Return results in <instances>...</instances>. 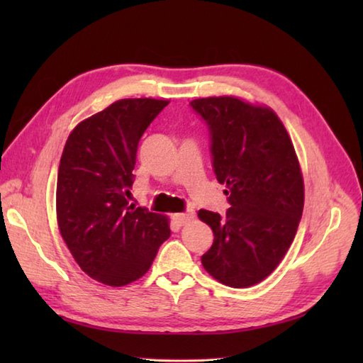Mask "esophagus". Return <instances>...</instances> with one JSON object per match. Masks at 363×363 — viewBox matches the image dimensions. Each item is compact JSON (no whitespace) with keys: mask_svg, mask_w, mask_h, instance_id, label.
<instances>
[{"mask_svg":"<svg viewBox=\"0 0 363 363\" xmlns=\"http://www.w3.org/2000/svg\"><path fill=\"white\" fill-rule=\"evenodd\" d=\"M194 218V212H182V213H176L173 215V220L177 226H184L187 225V223Z\"/></svg>","mask_w":363,"mask_h":363,"instance_id":"esophagus-1","label":"esophagus"}]
</instances>
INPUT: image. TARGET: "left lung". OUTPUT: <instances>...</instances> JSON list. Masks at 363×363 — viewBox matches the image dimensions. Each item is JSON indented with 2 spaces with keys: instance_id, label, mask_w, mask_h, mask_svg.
Here are the masks:
<instances>
[{
  "instance_id": "obj_1",
  "label": "left lung",
  "mask_w": 363,
  "mask_h": 363,
  "mask_svg": "<svg viewBox=\"0 0 363 363\" xmlns=\"http://www.w3.org/2000/svg\"><path fill=\"white\" fill-rule=\"evenodd\" d=\"M211 134L212 167L226 184L225 215L198 217L213 230L206 272L234 289L264 281L290 248L304 207V182L290 135L267 106L234 96L190 103Z\"/></svg>"
}]
</instances>
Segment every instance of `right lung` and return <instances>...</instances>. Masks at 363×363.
<instances>
[{
    "mask_svg": "<svg viewBox=\"0 0 363 363\" xmlns=\"http://www.w3.org/2000/svg\"><path fill=\"white\" fill-rule=\"evenodd\" d=\"M167 99L128 98L81 121L57 172L60 235L86 274L111 287L148 272L169 237L168 218L129 204L140 137Z\"/></svg>",
    "mask_w": 363,
    "mask_h": 363,
    "instance_id": "add662e5",
    "label": "right lung"
}]
</instances>
